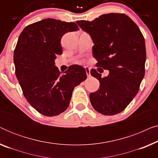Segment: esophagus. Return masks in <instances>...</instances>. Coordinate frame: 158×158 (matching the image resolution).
Listing matches in <instances>:
<instances>
[{"label": "esophagus", "instance_id": "esophagus-1", "mask_svg": "<svg viewBox=\"0 0 158 158\" xmlns=\"http://www.w3.org/2000/svg\"><path fill=\"white\" fill-rule=\"evenodd\" d=\"M85 72H86V74H87V76L88 77H90V70L89 68H88V67H85Z\"/></svg>", "mask_w": 158, "mask_h": 158}]
</instances>
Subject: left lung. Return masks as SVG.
I'll list each match as a JSON object with an SVG mask.
<instances>
[{
    "instance_id": "obj_1",
    "label": "left lung",
    "mask_w": 158,
    "mask_h": 158,
    "mask_svg": "<svg viewBox=\"0 0 158 158\" xmlns=\"http://www.w3.org/2000/svg\"><path fill=\"white\" fill-rule=\"evenodd\" d=\"M76 23L94 41L96 67L109 70V75L103 77L95 69L90 70L100 82L99 90L90 93V103L103 115L120 113L137 95L144 77L146 48L143 34L124 14L111 13L92 21Z\"/></svg>"
}]
</instances>
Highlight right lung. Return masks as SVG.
Instances as JSON below:
<instances>
[{
	"label": "right lung",
	"mask_w": 158,
	"mask_h": 158,
	"mask_svg": "<svg viewBox=\"0 0 158 158\" xmlns=\"http://www.w3.org/2000/svg\"><path fill=\"white\" fill-rule=\"evenodd\" d=\"M78 30L75 23L53 19L28 25L14 49L15 73L23 94L34 109L47 116H57L70 104L73 89L87 78L85 68L73 64L63 74L55 65L62 55V36Z\"/></svg>",
	"instance_id": "add662e5"
}]
</instances>
